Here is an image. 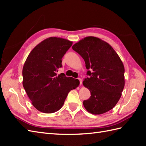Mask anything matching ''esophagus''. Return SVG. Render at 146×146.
I'll use <instances>...</instances> for the list:
<instances>
[{
	"label": "esophagus",
	"instance_id": "esophagus-1",
	"mask_svg": "<svg viewBox=\"0 0 146 146\" xmlns=\"http://www.w3.org/2000/svg\"><path fill=\"white\" fill-rule=\"evenodd\" d=\"M79 81H80V85H82V80L81 78H78Z\"/></svg>",
	"mask_w": 146,
	"mask_h": 146
}]
</instances>
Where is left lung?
Here are the masks:
<instances>
[{
    "mask_svg": "<svg viewBox=\"0 0 146 146\" xmlns=\"http://www.w3.org/2000/svg\"><path fill=\"white\" fill-rule=\"evenodd\" d=\"M72 48L83 58L88 70V77L83 80V85L91 96L83 101V106L92 114L107 112L115 106L124 88L122 60L108 42L94 36L80 40Z\"/></svg>",
    "mask_w": 146,
    "mask_h": 146,
    "instance_id": "8db88e82",
    "label": "left lung"
}]
</instances>
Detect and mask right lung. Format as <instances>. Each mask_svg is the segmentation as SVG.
Returning a JSON list of instances; mask_svg holds the SVG:
<instances>
[{
	"label": "right lung",
	"mask_w": 146,
	"mask_h": 146,
	"mask_svg": "<svg viewBox=\"0 0 146 146\" xmlns=\"http://www.w3.org/2000/svg\"><path fill=\"white\" fill-rule=\"evenodd\" d=\"M72 44L66 39L50 37L36 46L24 63V88L39 111L51 113L59 110L68 93L80 85L78 79L56 74L62 66V58Z\"/></svg>",
	"instance_id": "add662e5"
}]
</instances>
